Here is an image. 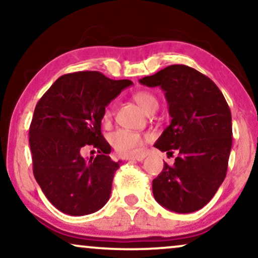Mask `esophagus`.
<instances>
[{"mask_svg": "<svg viewBox=\"0 0 258 258\" xmlns=\"http://www.w3.org/2000/svg\"><path fill=\"white\" fill-rule=\"evenodd\" d=\"M126 160L128 161H137V162H142L144 160V156L143 155H137V156H130V157H126Z\"/></svg>", "mask_w": 258, "mask_h": 258, "instance_id": "34e87169", "label": "esophagus"}]
</instances>
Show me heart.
<instances>
[{
	"mask_svg": "<svg viewBox=\"0 0 258 258\" xmlns=\"http://www.w3.org/2000/svg\"><path fill=\"white\" fill-rule=\"evenodd\" d=\"M134 100L144 111L150 112L158 108V102L156 97L149 91H137L134 94ZM112 116V109L110 107L105 108L103 112V119L108 122ZM110 143L114 149L119 155H133L136 154L143 143V136L139 133L130 132L126 129L116 130L110 135Z\"/></svg>",
	"mask_w": 258,
	"mask_h": 258,
	"instance_id": "1",
	"label": "heart"
}]
</instances>
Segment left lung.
<instances>
[{"label":"left lung","mask_w":258,"mask_h":258,"mask_svg":"<svg viewBox=\"0 0 258 258\" xmlns=\"http://www.w3.org/2000/svg\"><path fill=\"white\" fill-rule=\"evenodd\" d=\"M140 83L160 87L168 102L171 122L154 146L178 153L153 181L155 200L178 214L202 209L227 175L232 144L227 101L209 77L188 66H169Z\"/></svg>","instance_id":"left-lung-1"}]
</instances>
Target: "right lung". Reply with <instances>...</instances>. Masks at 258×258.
I'll return each instance as SVG.
<instances>
[{
	"label": "right lung",
	"mask_w": 258,
	"mask_h": 258,
	"mask_svg": "<svg viewBox=\"0 0 258 258\" xmlns=\"http://www.w3.org/2000/svg\"><path fill=\"white\" fill-rule=\"evenodd\" d=\"M132 84L98 72L67 74L37 102L29 128L34 176L62 213L83 216L108 202L121 161L109 157L111 148L101 133V121L105 107ZM88 145L99 155L84 160L82 150Z\"/></svg>",
	"instance_id": "add662e5"
}]
</instances>
